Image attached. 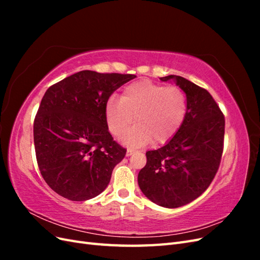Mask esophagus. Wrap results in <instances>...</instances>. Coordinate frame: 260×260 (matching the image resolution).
I'll use <instances>...</instances> for the list:
<instances>
[{
  "label": "esophagus",
  "mask_w": 260,
  "mask_h": 260,
  "mask_svg": "<svg viewBox=\"0 0 260 260\" xmlns=\"http://www.w3.org/2000/svg\"><path fill=\"white\" fill-rule=\"evenodd\" d=\"M136 151H135V149H132V148H128L127 149V156H131L133 153H135Z\"/></svg>",
  "instance_id": "34e87169"
}]
</instances>
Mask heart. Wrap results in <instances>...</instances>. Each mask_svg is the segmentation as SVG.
<instances>
[{
    "mask_svg": "<svg viewBox=\"0 0 260 260\" xmlns=\"http://www.w3.org/2000/svg\"><path fill=\"white\" fill-rule=\"evenodd\" d=\"M186 113V100L178 86L156 84L142 80L125 86L121 99L111 98L105 115L108 129L119 137L133 122L136 127L122 137V142L131 146L166 143L182 124Z\"/></svg>",
    "mask_w": 260,
    "mask_h": 260,
    "instance_id": "b5f03b06",
    "label": "heart"
}]
</instances>
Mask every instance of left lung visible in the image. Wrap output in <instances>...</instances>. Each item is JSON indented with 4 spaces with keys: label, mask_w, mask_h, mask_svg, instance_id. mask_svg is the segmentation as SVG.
Wrapping results in <instances>:
<instances>
[{
    "label": "left lung",
    "mask_w": 260,
    "mask_h": 260,
    "mask_svg": "<svg viewBox=\"0 0 260 260\" xmlns=\"http://www.w3.org/2000/svg\"><path fill=\"white\" fill-rule=\"evenodd\" d=\"M159 79L174 81L185 93L186 113L166 144L146 152L138 183L149 201L177 208L198 199L215 178L223 149L224 117L207 90L176 75Z\"/></svg>",
    "instance_id": "8db88e82"
}]
</instances>
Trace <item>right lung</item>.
Here are the masks:
<instances>
[{
	"label": "right lung",
	"instance_id": "add662e5",
	"mask_svg": "<svg viewBox=\"0 0 260 260\" xmlns=\"http://www.w3.org/2000/svg\"><path fill=\"white\" fill-rule=\"evenodd\" d=\"M135 75L82 70L46 90L34 123L39 169L54 192L83 202L103 192L127 149L108 131L105 108Z\"/></svg>",
	"mask_w": 260,
	"mask_h": 260
}]
</instances>
